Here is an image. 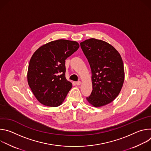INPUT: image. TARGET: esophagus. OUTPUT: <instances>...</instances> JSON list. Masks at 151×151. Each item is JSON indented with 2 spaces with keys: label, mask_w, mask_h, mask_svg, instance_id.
<instances>
[{
  "label": "esophagus",
  "mask_w": 151,
  "mask_h": 151,
  "mask_svg": "<svg viewBox=\"0 0 151 151\" xmlns=\"http://www.w3.org/2000/svg\"><path fill=\"white\" fill-rule=\"evenodd\" d=\"M76 85H80L81 84V82L80 81H79L76 82Z\"/></svg>",
  "instance_id": "esophagus-1"
}]
</instances>
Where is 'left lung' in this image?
<instances>
[{"mask_svg": "<svg viewBox=\"0 0 151 151\" xmlns=\"http://www.w3.org/2000/svg\"><path fill=\"white\" fill-rule=\"evenodd\" d=\"M80 45L92 73L93 91L87 101L96 107L111 103L119 94L124 81L121 55L111 44L94 38L81 42Z\"/></svg>", "mask_w": 151, "mask_h": 151, "instance_id": "1", "label": "left lung"}]
</instances>
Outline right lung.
<instances>
[{"instance_id": "1", "label": "right lung", "mask_w": 151, "mask_h": 151, "mask_svg": "<svg viewBox=\"0 0 151 151\" xmlns=\"http://www.w3.org/2000/svg\"><path fill=\"white\" fill-rule=\"evenodd\" d=\"M79 47L76 41L58 39L41 46L34 52L29 64L27 82L41 104L57 107L65 99L72 87L65 76V60Z\"/></svg>"}]
</instances>
